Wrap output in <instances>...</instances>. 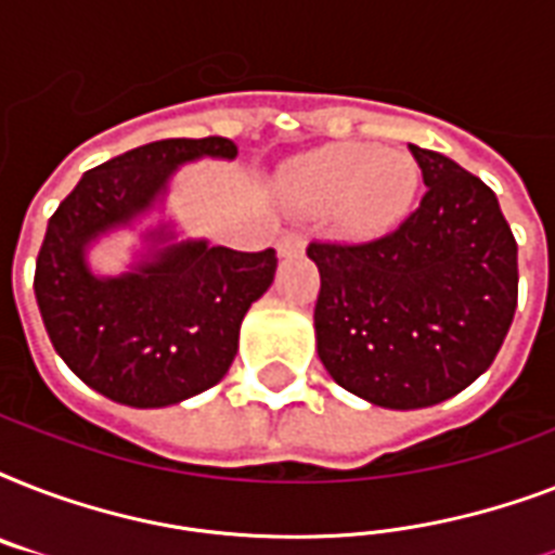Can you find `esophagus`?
<instances>
[{
  "instance_id": "34e87169",
  "label": "esophagus",
  "mask_w": 555,
  "mask_h": 555,
  "mask_svg": "<svg viewBox=\"0 0 555 555\" xmlns=\"http://www.w3.org/2000/svg\"><path fill=\"white\" fill-rule=\"evenodd\" d=\"M302 247H305L302 235L294 233V230H291V233L279 235V242H276L279 256H296V253H302Z\"/></svg>"
}]
</instances>
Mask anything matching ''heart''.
Wrapping results in <instances>:
<instances>
[{"label": "heart", "instance_id": "b5f03b06", "mask_svg": "<svg viewBox=\"0 0 555 555\" xmlns=\"http://www.w3.org/2000/svg\"><path fill=\"white\" fill-rule=\"evenodd\" d=\"M294 186L308 207L343 204L348 230L371 235L395 227L412 209L421 169L405 152L337 143L308 155L294 169Z\"/></svg>", "mask_w": 555, "mask_h": 555}]
</instances>
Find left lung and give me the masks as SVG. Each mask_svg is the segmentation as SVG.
Instances as JSON below:
<instances>
[{"label":"left lung","mask_w":555,"mask_h":555,"mask_svg":"<svg viewBox=\"0 0 555 555\" xmlns=\"http://www.w3.org/2000/svg\"><path fill=\"white\" fill-rule=\"evenodd\" d=\"M426 195L371 242H311L322 365L383 409L455 397L490 369L518 302V244L481 178L412 146Z\"/></svg>","instance_id":"8db88e82"}]
</instances>
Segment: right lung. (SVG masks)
I'll return each mask as SVG.
<instances>
[{
	"instance_id": "obj_1",
	"label": "right lung",
	"mask_w": 555,
	"mask_h": 555,
	"mask_svg": "<svg viewBox=\"0 0 555 555\" xmlns=\"http://www.w3.org/2000/svg\"><path fill=\"white\" fill-rule=\"evenodd\" d=\"M227 138H167L89 169L48 221L34 294L54 351L108 400L160 409L224 377L247 308L276 273V250L238 253L181 242L152 250L124 276H94L86 247L129 224L167 192L169 176L198 158L233 160ZM150 238L164 242L160 227Z\"/></svg>"
}]
</instances>
